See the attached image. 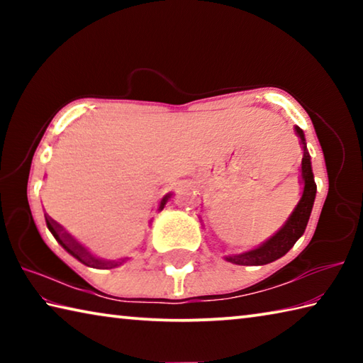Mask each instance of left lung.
Listing matches in <instances>:
<instances>
[{
	"instance_id": "obj_1",
	"label": "left lung",
	"mask_w": 363,
	"mask_h": 363,
	"mask_svg": "<svg viewBox=\"0 0 363 363\" xmlns=\"http://www.w3.org/2000/svg\"><path fill=\"white\" fill-rule=\"evenodd\" d=\"M294 131H296L298 138L301 139V145H303L304 150L303 162H301V177H303L304 182L303 195H301L298 205L294 206L290 218L285 220V224L281 225L269 240H266L255 250L245 251V253L240 255L225 256V259L229 262L238 264V266H264V264L277 261L293 248V245L298 242V238L303 235L306 230L307 223H309L311 218L312 206H314L317 186L311 167V155L306 147L304 133L299 126L294 128Z\"/></svg>"
}]
</instances>
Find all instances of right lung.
Instances as JSON below:
<instances>
[{
	"mask_svg": "<svg viewBox=\"0 0 363 363\" xmlns=\"http://www.w3.org/2000/svg\"><path fill=\"white\" fill-rule=\"evenodd\" d=\"M171 199V194H167L162 199V201H160V208L158 210H163L164 205H167V201ZM46 225L49 232L52 233L54 238L59 242L60 247H62L67 253H70L73 257H77V259L79 262H83L84 266H91V267H96V269H112V267H116L120 266L121 262H125L128 257H125V259H118V261H102V259H97V257H94L93 255L89 253L88 250H86L84 247H82L75 238H73L70 233H67L62 227H60L56 220H52L49 216H46Z\"/></svg>",
	"mask_w": 363,
	"mask_h": 363,
	"instance_id": "right-lung-1",
	"label": "right lung"
}]
</instances>
